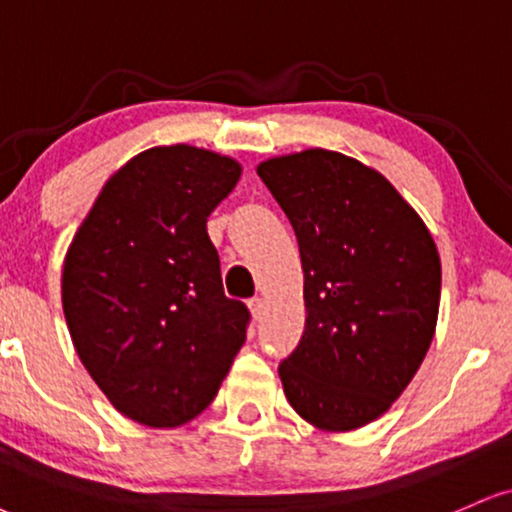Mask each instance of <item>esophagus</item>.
Wrapping results in <instances>:
<instances>
[{"mask_svg":"<svg viewBox=\"0 0 512 512\" xmlns=\"http://www.w3.org/2000/svg\"><path fill=\"white\" fill-rule=\"evenodd\" d=\"M249 311H251V318L256 320H261V315H263V301L261 299H251L249 301Z\"/></svg>","mask_w":512,"mask_h":512,"instance_id":"1","label":"esophagus"}]
</instances>
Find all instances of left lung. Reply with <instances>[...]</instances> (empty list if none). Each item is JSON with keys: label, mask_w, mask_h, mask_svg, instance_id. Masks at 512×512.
Listing matches in <instances>:
<instances>
[{"label": "left lung", "mask_w": 512, "mask_h": 512, "mask_svg": "<svg viewBox=\"0 0 512 512\" xmlns=\"http://www.w3.org/2000/svg\"><path fill=\"white\" fill-rule=\"evenodd\" d=\"M299 239L306 325L280 363L296 413L351 432L387 413L418 372L439 315L437 244L375 168L327 149L258 163Z\"/></svg>", "instance_id": "8db88e82"}]
</instances>
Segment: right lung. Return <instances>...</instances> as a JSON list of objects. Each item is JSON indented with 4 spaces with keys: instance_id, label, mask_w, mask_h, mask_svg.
<instances>
[{
    "instance_id": "right-lung-1",
    "label": "right lung",
    "mask_w": 512,
    "mask_h": 512,
    "mask_svg": "<svg viewBox=\"0 0 512 512\" xmlns=\"http://www.w3.org/2000/svg\"><path fill=\"white\" fill-rule=\"evenodd\" d=\"M239 175L216 151L151 147L106 180L66 251L61 301L75 351L140 425L197 418L246 339L249 311L225 296L206 232Z\"/></svg>"
}]
</instances>
